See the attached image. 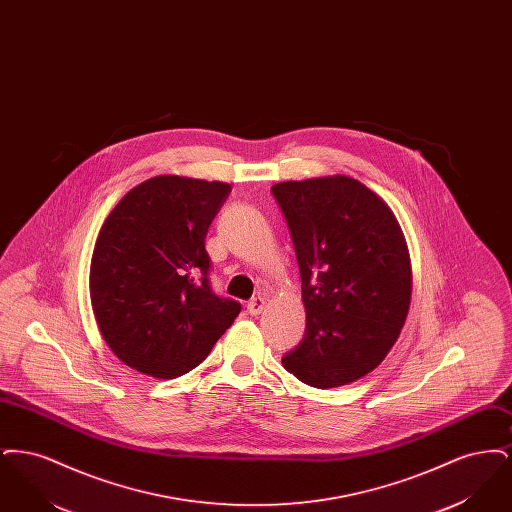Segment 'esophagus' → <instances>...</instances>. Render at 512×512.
<instances>
[{
	"label": "esophagus",
	"mask_w": 512,
	"mask_h": 512,
	"mask_svg": "<svg viewBox=\"0 0 512 512\" xmlns=\"http://www.w3.org/2000/svg\"><path fill=\"white\" fill-rule=\"evenodd\" d=\"M265 307H267V299H265L263 295H257V297H253V299L247 303V311H249V315H253V317L261 315Z\"/></svg>",
	"instance_id": "esophagus-1"
}]
</instances>
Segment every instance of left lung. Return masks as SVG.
<instances>
[{"instance_id":"left-lung-1","label":"left lung","mask_w":512,"mask_h":512,"mask_svg":"<svg viewBox=\"0 0 512 512\" xmlns=\"http://www.w3.org/2000/svg\"><path fill=\"white\" fill-rule=\"evenodd\" d=\"M301 274L305 336L282 357L318 390L384 361L411 303V259L388 203L349 176L274 184Z\"/></svg>"}]
</instances>
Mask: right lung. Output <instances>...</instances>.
Listing matches in <instances>:
<instances>
[{
	"mask_svg": "<svg viewBox=\"0 0 512 512\" xmlns=\"http://www.w3.org/2000/svg\"><path fill=\"white\" fill-rule=\"evenodd\" d=\"M230 184L155 176L132 188L99 230L90 299L122 363L171 380L199 365L242 305L211 290L207 230Z\"/></svg>",
	"mask_w": 512,
	"mask_h": 512,
	"instance_id": "1",
	"label": "right lung"
}]
</instances>
